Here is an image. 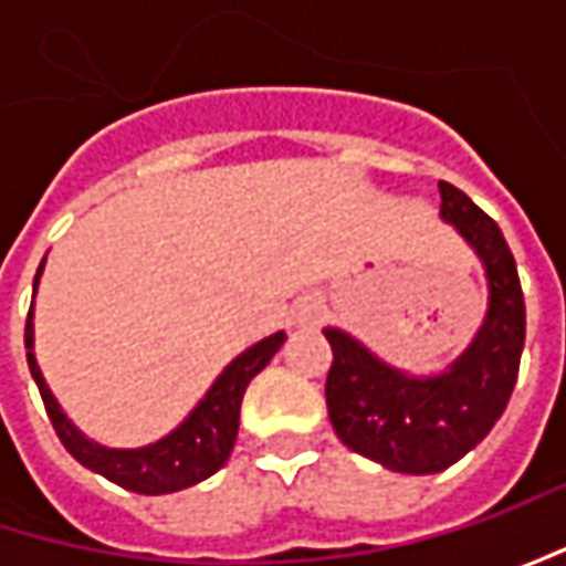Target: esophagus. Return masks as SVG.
Wrapping results in <instances>:
<instances>
[{
    "instance_id": "1",
    "label": "esophagus",
    "mask_w": 566,
    "mask_h": 566,
    "mask_svg": "<svg viewBox=\"0 0 566 566\" xmlns=\"http://www.w3.org/2000/svg\"><path fill=\"white\" fill-rule=\"evenodd\" d=\"M324 317V302L315 298V295H305V298H298L293 305V321L295 327H302V331H308V327H315L317 321Z\"/></svg>"
}]
</instances>
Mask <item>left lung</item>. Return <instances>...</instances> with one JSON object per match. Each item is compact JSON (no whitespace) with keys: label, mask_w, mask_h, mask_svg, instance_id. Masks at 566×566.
Instances as JSON below:
<instances>
[{"label":"left lung","mask_w":566,"mask_h":566,"mask_svg":"<svg viewBox=\"0 0 566 566\" xmlns=\"http://www.w3.org/2000/svg\"><path fill=\"white\" fill-rule=\"evenodd\" d=\"M441 217L475 249L489 276V315L469 349L441 375L390 368L359 339L327 327V412L337 438L380 467L428 475L453 467L489 434L516 384L526 305L504 232L460 188L441 182Z\"/></svg>","instance_id":"1"}]
</instances>
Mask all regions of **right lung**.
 Wrapping results in <instances>:
<instances>
[{
	"label": "right lung",
	"instance_id": "right-lung-1",
	"mask_svg": "<svg viewBox=\"0 0 566 566\" xmlns=\"http://www.w3.org/2000/svg\"><path fill=\"white\" fill-rule=\"evenodd\" d=\"M43 261H40L36 276H33V293H36V280L43 273ZM283 339H286V334H271L261 343H254L251 349H245L242 356H235L223 368V375L213 380L205 400L188 412L186 422L176 431H169L166 438H160L157 444L138 447V450H113V447H99L97 441L84 438L75 424L65 419L53 390L46 387V380L40 375V365L33 359V305L31 315H28V327H24L28 368H31L36 387H40V397H43L46 416L53 422L59 441L65 444V450L81 467L99 472L103 479L135 491V494L182 491L188 485L205 482L207 475H213L227 463L232 444H235V434H239V409H242L245 387L273 359V353L283 346Z\"/></svg>",
	"mask_w": 566,
	"mask_h": 566
}]
</instances>
